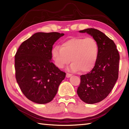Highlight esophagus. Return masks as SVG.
Instances as JSON below:
<instances>
[{
	"mask_svg": "<svg viewBox=\"0 0 129 129\" xmlns=\"http://www.w3.org/2000/svg\"><path fill=\"white\" fill-rule=\"evenodd\" d=\"M72 76V74H69V73H67V74H66V77L69 78V77H70Z\"/></svg>",
	"mask_w": 129,
	"mask_h": 129,
	"instance_id": "34e87169",
	"label": "esophagus"
}]
</instances>
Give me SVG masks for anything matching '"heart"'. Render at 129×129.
Returning a JSON list of instances; mask_svg holds the SVG:
<instances>
[{
    "label": "heart",
    "mask_w": 129,
    "mask_h": 129,
    "mask_svg": "<svg viewBox=\"0 0 129 129\" xmlns=\"http://www.w3.org/2000/svg\"><path fill=\"white\" fill-rule=\"evenodd\" d=\"M51 54L54 63L58 68H63L72 60L73 63L70 67L71 71L85 73L94 67L98 57L99 46L91 37L73 38L62 43V47L54 46Z\"/></svg>",
    "instance_id": "b5f03b06"
}]
</instances>
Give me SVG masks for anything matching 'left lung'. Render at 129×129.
I'll return each instance as SVG.
<instances>
[{
	"label": "left lung",
	"mask_w": 129,
	"mask_h": 129,
	"mask_svg": "<svg viewBox=\"0 0 129 129\" xmlns=\"http://www.w3.org/2000/svg\"><path fill=\"white\" fill-rule=\"evenodd\" d=\"M94 39L99 46V54L94 67L89 73L81 75L77 93L88 104H94L106 98L118 77L119 54L114 42L100 30L87 28L79 31Z\"/></svg>",
	"instance_id": "1"
}]
</instances>
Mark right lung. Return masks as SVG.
I'll use <instances>...</instances> for the list:
<instances>
[{"label": "right lung", "instance_id": "right-lung-1", "mask_svg": "<svg viewBox=\"0 0 129 129\" xmlns=\"http://www.w3.org/2000/svg\"><path fill=\"white\" fill-rule=\"evenodd\" d=\"M63 33L38 32L23 42L15 55V78L27 99L38 104L52 101L66 76L52 61L53 46Z\"/></svg>", "mask_w": 129, "mask_h": 129}]
</instances>
